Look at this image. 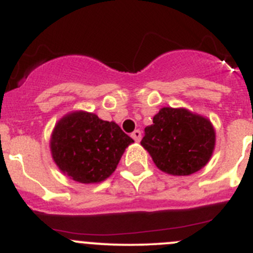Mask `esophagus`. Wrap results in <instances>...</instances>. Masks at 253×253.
<instances>
[{"instance_id": "34e87169", "label": "esophagus", "mask_w": 253, "mask_h": 253, "mask_svg": "<svg viewBox=\"0 0 253 253\" xmlns=\"http://www.w3.org/2000/svg\"><path fill=\"white\" fill-rule=\"evenodd\" d=\"M131 138H133L135 141H140L141 131L140 130H134L133 133H131Z\"/></svg>"}]
</instances>
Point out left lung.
Wrapping results in <instances>:
<instances>
[{"label": "left lung", "instance_id": "left-lung-1", "mask_svg": "<svg viewBox=\"0 0 253 253\" xmlns=\"http://www.w3.org/2000/svg\"><path fill=\"white\" fill-rule=\"evenodd\" d=\"M141 145L156 167L170 175H191L203 169L215 148L211 122L184 108H161L144 129Z\"/></svg>", "mask_w": 253, "mask_h": 253}]
</instances>
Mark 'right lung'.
I'll use <instances>...</instances> for the list:
<instances>
[{"label":"right lung","instance_id":"add662e5","mask_svg":"<svg viewBox=\"0 0 253 253\" xmlns=\"http://www.w3.org/2000/svg\"><path fill=\"white\" fill-rule=\"evenodd\" d=\"M133 139L114 122L86 112H73L62 118L50 138V151L63 174L82 184H94L117 169Z\"/></svg>","mask_w":253,"mask_h":253}]
</instances>
